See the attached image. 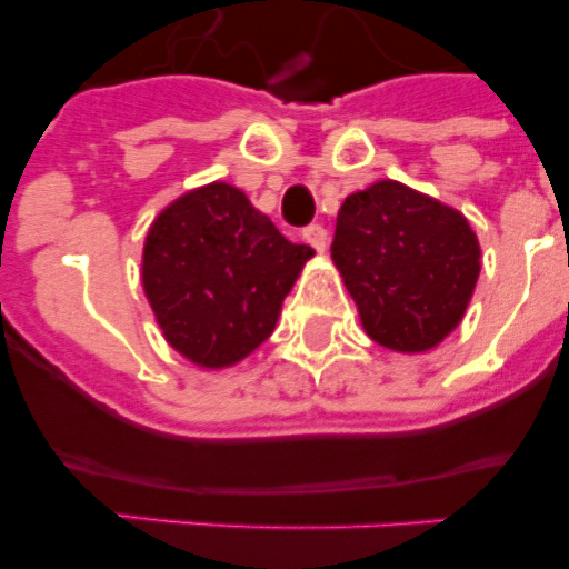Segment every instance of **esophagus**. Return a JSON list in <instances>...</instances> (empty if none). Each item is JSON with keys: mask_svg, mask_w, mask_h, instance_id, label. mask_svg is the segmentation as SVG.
Listing matches in <instances>:
<instances>
[{"mask_svg": "<svg viewBox=\"0 0 569 569\" xmlns=\"http://www.w3.org/2000/svg\"><path fill=\"white\" fill-rule=\"evenodd\" d=\"M301 239L308 241L313 250H319V253H325V248H328V230L321 228V224H308V228L301 230Z\"/></svg>", "mask_w": 569, "mask_h": 569, "instance_id": "obj_1", "label": "esophagus"}]
</instances>
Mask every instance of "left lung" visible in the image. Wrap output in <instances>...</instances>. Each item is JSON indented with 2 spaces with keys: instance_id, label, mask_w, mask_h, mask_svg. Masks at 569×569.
<instances>
[{
  "instance_id": "1",
  "label": "left lung",
  "mask_w": 569,
  "mask_h": 569,
  "mask_svg": "<svg viewBox=\"0 0 569 569\" xmlns=\"http://www.w3.org/2000/svg\"><path fill=\"white\" fill-rule=\"evenodd\" d=\"M330 256L361 328L399 353L430 350L459 328L481 270L465 216L393 179L347 196Z\"/></svg>"
}]
</instances>
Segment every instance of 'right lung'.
<instances>
[{"mask_svg":"<svg viewBox=\"0 0 569 569\" xmlns=\"http://www.w3.org/2000/svg\"><path fill=\"white\" fill-rule=\"evenodd\" d=\"M313 256L293 244L239 188L204 184L156 216L142 284L173 350L199 367H230L268 339L281 301Z\"/></svg>","mask_w":569,"mask_h":569,"instance_id":"add662e5","label":"right lung"}]
</instances>
